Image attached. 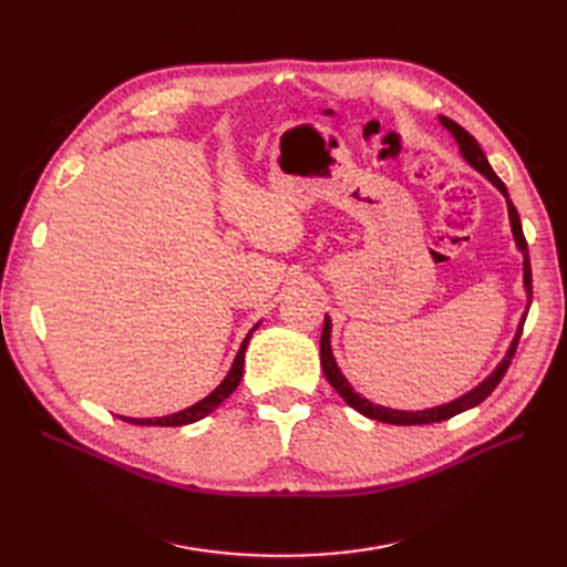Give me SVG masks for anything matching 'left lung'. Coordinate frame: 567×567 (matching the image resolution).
Returning a JSON list of instances; mask_svg holds the SVG:
<instances>
[{
    "label": "left lung",
    "mask_w": 567,
    "mask_h": 567,
    "mask_svg": "<svg viewBox=\"0 0 567 567\" xmlns=\"http://www.w3.org/2000/svg\"><path fill=\"white\" fill-rule=\"evenodd\" d=\"M440 123L454 134V140H456V144H458V148H461V156L466 158V161L477 169V173H483V175L506 196L513 238H516V244H518V248H520V252H523V257H525V290H527V298H529L527 305H529V302H532V269H529L527 241H525V234H523V225H520V217H518L516 205L511 203L504 182H502L499 177H496L492 165H489L487 158H485L483 148H480V144L475 142V136L468 134L458 123H454V120L444 117V115H440ZM525 317H527V312H525L523 319H520L518 333H516V338H513L506 357L502 359V364L496 367V369L487 375V379H485L483 383H480L475 390H471V392L463 394V398H458V400H454V402H450V404H442V406L423 409V411H400V409H388V406H381V404H373V402L364 400L359 392H354L352 385L348 383L346 375L340 373V369H338V364H336V359H333V352H331V319H329V317L323 319V331H321V342H319V346H321V369H323L326 379H329V383L336 388V392L340 394V398L346 400L352 409H357L359 414H364V416H369V419H373V421H383V423H392V425H425V423H440V421H447V419L461 414V411H466V409L480 404L483 400H487L489 394H492V390L502 383L504 373H506L508 367H511V359H513V354H516L518 340H520V333H523Z\"/></svg>",
    "instance_id": "1"
}]
</instances>
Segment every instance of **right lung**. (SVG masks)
I'll return each instance as SVG.
<instances>
[{
	"label": "right lung",
	"mask_w": 567,
	"mask_h": 567,
	"mask_svg": "<svg viewBox=\"0 0 567 567\" xmlns=\"http://www.w3.org/2000/svg\"><path fill=\"white\" fill-rule=\"evenodd\" d=\"M257 326H260V323H255L252 329L248 331L246 340L241 342V350H238V354H236V359H234V364H231L229 373L225 375V381H221V383L208 394V398L196 402L194 406H188V409H184V411H177V414H173V416H161V419H125V421H127V423H134V425H186V423H196V421L208 416L210 411H215L221 402H225V400L229 398V394L238 388V383H241V375H244V354H246L248 340H250V336H252V331L257 329ZM120 419H123V416H120Z\"/></svg>",
	"instance_id": "obj_1"
}]
</instances>
